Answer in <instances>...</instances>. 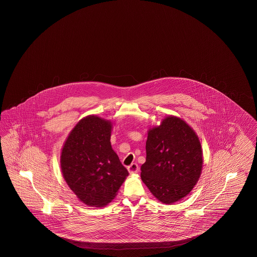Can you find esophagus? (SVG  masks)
<instances>
[{"label": "esophagus", "mask_w": 257, "mask_h": 257, "mask_svg": "<svg viewBox=\"0 0 257 257\" xmlns=\"http://www.w3.org/2000/svg\"><path fill=\"white\" fill-rule=\"evenodd\" d=\"M128 171H129V173H137L138 171H139V166H138V164H136V163H133V164H131L128 168Z\"/></svg>", "instance_id": "34e87169"}]
</instances>
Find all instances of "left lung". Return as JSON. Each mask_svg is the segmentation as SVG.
<instances>
[{
	"label": "left lung",
	"mask_w": 257,
	"mask_h": 257,
	"mask_svg": "<svg viewBox=\"0 0 257 257\" xmlns=\"http://www.w3.org/2000/svg\"><path fill=\"white\" fill-rule=\"evenodd\" d=\"M147 161L141 177L165 204L187 196L200 176L202 150L196 132L183 119L170 115L148 130Z\"/></svg>",
	"instance_id": "1"
}]
</instances>
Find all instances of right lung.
I'll return each instance as SVG.
<instances>
[{
  "label": "right lung",
  "instance_id": "add662e5",
  "mask_svg": "<svg viewBox=\"0 0 257 257\" xmlns=\"http://www.w3.org/2000/svg\"><path fill=\"white\" fill-rule=\"evenodd\" d=\"M110 132V121L88 115L76 124L61 149L64 180L88 206L110 203L129 174L111 148Z\"/></svg>",
  "mask_w": 257,
  "mask_h": 257
}]
</instances>
